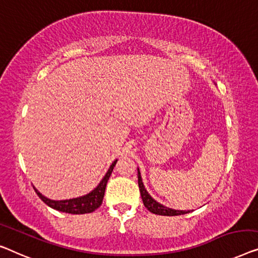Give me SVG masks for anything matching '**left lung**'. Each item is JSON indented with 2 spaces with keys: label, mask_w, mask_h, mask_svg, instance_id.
Here are the masks:
<instances>
[{
  "label": "left lung",
  "mask_w": 258,
  "mask_h": 258,
  "mask_svg": "<svg viewBox=\"0 0 258 258\" xmlns=\"http://www.w3.org/2000/svg\"><path fill=\"white\" fill-rule=\"evenodd\" d=\"M138 187H140V192H141V197L142 200H143V204L145 208H148V211H150L151 213L157 215H166V216H174V215H181V214H186V213H189V211H175V210H171V208H167L163 205H160L159 203H157L155 199H152L150 194L147 192L145 189L143 182H142V178H141V173L140 170H138Z\"/></svg>",
  "instance_id": "1"
}]
</instances>
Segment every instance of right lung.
Segmentation results:
<instances>
[{
  "label": "right lung",
  "instance_id": "obj_1",
  "mask_svg": "<svg viewBox=\"0 0 258 258\" xmlns=\"http://www.w3.org/2000/svg\"><path fill=\"white\" fill-rule=\"evenodd\" d=\"M116 162L117 160H115V162L111 164L109 170H108V172L103 177L101 182L98 185V187L93 189V191L91 193H88L87 196L76 198V199L54 201V200L47 199V198L42 196V194L37 191L36 188L35 191L37 193V196H38L40 199L47 205V206L53 208V210H57L59 212H64V213H70V214H85V213H92L94 212L96 208L101 206L104 191H106L107 181L108 179H109L111 172H113V169Z\"/></svg>",
  "mask_w": 258,
  "mask_h": 258
}]
</instances>
